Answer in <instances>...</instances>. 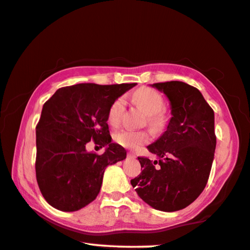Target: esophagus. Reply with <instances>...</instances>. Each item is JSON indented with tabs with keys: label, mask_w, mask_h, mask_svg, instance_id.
<instances>
[{
	"label": "esophagus",
	"mask_w": 250,
	"mask_h": 250,
	"mask_svg": "<svg viewBox=\"0 0 250 250\" xmlns=\"http://www.w3.org/2000/svg\"><path fill=\"white\" fill-rule=\"evenodd\" d=\"M128 156H129L130 158H136V157H137V154L134 153V152H129V153H128Z\"/></svg>",
	"instance_id": "1"
}]
</instances>
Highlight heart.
<instances>
[{
    "label": "heart",
    "instance_id": "heart-1",
    "mask_svg": "<svg viewBox=\"0 0 250 250\" xmlns=\"http://www.w3.org/2000/svg\"><path fill=\"white\" fill-rule=\"evenodd\" d=\"M133 100L148 113V124L154 132L165 131L168 125V117L164 112L165 101L158 91L151 88H140L133 93ZM125 100L122 97L116 99L108 110V122L118 126L124 118ZM151 140V133L146 130L125 129L114 134V141L128 149H138Z\"/></svg>",
    "mask_w": 250,
    "mask_h": 250
}]
</instances>
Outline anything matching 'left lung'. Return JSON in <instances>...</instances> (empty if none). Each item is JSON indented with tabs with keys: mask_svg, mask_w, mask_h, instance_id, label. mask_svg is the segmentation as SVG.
Masks as SVG:
<instances>
[{
	"mask_svg": "<svg viewBox=\"0 0 250 250\" xmlns=\"http://www.w3.org/2000/svg\"><path fill=\"white\" fill-rule=\"evenodd\" d=\"M152 86L169 99L172 117L164 134L148 146L159 161L138 157L142 171L131 185L145 203L171 212L193 203L207 185L216 149L215 113L200 91L187 83Z\"/></svg>",
	"mask_w": 250,
	"mask_h": 250,
	"instance_id": "8db88e82",
	"label": "left lung"
}]
</instances>
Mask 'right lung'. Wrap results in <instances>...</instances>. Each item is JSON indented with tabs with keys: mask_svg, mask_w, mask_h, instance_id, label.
<instances>
[{
	"mask_svg": "<svg viewBox=\"0 0 250 250\" xmlns=\"http://www.w3.org/2000/svg\"><path fill=\"white\" fill-rule=\"evenodd\" d=\"M137 83H80L57 90L43 104L37 125L35 173L42 196L61 211H77L96 199L105 168L125 159L124 146L111 142L108 110ZM106 146L88 153L91 140Z\"/></svg>",
	"mask_w": 250,
	"mask_h": 250,
	"instance_id": "obj_1",
	"label": "right lung"
}]
</instances>
